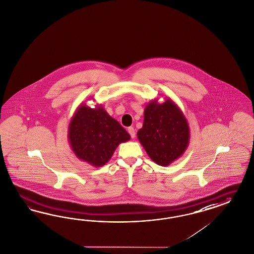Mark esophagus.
Returning <instances> with one entry per match:
<instances>
[{
    "mask_svg": "<svg viewBox=\"0 0 254 254\" xmlns=\"http://www.w3.org/2000/svg\"><path fill=\"white\" fill-rule=\"evenodd\" d=\"M127 131H128V133H129V135H130L131 138H135V129H134V127H129L127 128Z\"/></svg>",
    "mask_w": 254,
    "mask_h": 254,
    "instance_id": "obj_1",
    "label": "esophagus"
}]
</instances>
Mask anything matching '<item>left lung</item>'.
Masks as SVG:
<instances>
[{
	"label": "left lung",
	"mask_w": 254,
	"mask_h": 254,
	"mask_svg": "<svg viewBox=\"0 0 254 254\" xmlns=\"http://www.w3.org/2000/svg\"><path fill=\"white\" fill-rule=\"evenodd\" d=\"M140 144L157 165L167 167L185 154L190 128L184 113L169 98L163 103L152 100L144 109L142 127L137 133Z\"/></svg>",
	"instance_id": "8db88e82"
}]
</instances>
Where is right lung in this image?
<instances>
[{
  "mask_svg": "<svg viewBox=\"0 0 254 254\" xmlns=\"http://www.w3.org/2000/svg\"><path fill=\"white\" fill-rule=\"evenodd\" d=\"M68 139L78 159L99 168L112 158L120 143L130 139V135L101 104L90 108L82 103L69 121Z\"/></svg>",
  "mask_w": 254,
  "mask_h": 254,
  "instance_id": "right-lung-1",
  "label": "right lung"
}]
</instances>
